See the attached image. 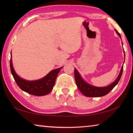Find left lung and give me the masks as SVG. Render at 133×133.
Segmentation results:
<instances>
[{
	"instance_id": "1",
	"label": "left lung",
	"mask_w": 133,
	"mask_h": 133,
	"mask_svg": "<svg viewBox=\"0 0 133 133\" xmlns=\"http://www.w3.org/2000/svg\"><path fill=\"white\" fill-rule=\"evenodd\" d=\"M115 31H116L117 34L121 38L120 34L119 33L117 30L115 29ZM123 44V42H122ZM124 57H125V53H124ZM125 59V58H124ZM123 65L122 67H121V70L119 75L118 76L117 78H116L114 82H112L111 84L108 85L106 87H96L94 85H92L91 84H89L87 82L83 79L82 76L78 73L77 69H75V81L77 84V86L78 89H79L81 93H82L83 95H84L86 97H102L106 95L111 90L114 88L116 85L118 84V83L120 80V78L121 77L123 73Z\"/></svg>"
}]
</instances>
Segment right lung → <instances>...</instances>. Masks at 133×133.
<instances>
[{
	"instance_id": "add662e5",
	"label": "right lung",
	"mask_w": 133,
	"mask_h": 133,
	"mask_svg": "<svg viewBox=\"0 0 133 133\" xmlns=\"http://www.w3.org/2000/svg\"><path fill=\"white\" fill-rule=\"evenodd\" d=\"M10 67L13 78L21 89L31 95L42 96L47 95L52 90L58 73L63 66L50 71L46 76L39 80L33 81L23 79L17 75L13 68L12 57L10 58Z\"/></svg>"
}]
</instances>
